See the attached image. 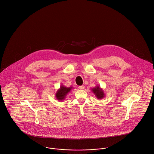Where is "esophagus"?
I'll list each match as a JSON object with an SVG mask.
<instances>
[{
	"instance_id": "obj_1",
	"label": "esophagus",
	"mask_w": 154,
	"mask_h": 154,
	"mask_svg": "<svg viewBox=\"0 0 154 154\" xmlns=\"http://www.w3.org/2000/svg\"><path fill=\"white\" fill-rule=\"evenodd\" d=\"M79 88L80 90H83L85 88V86L84 85H80V86L79 87Z\"/></svg>"
}]
</instances>
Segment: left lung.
<instances>
[{"label":"left lung","instance_id":"left-lung-1","mask_svg":"<svg viewBox=\"0 0 154 154\" xmlns=\"http://www.w3.org/2000/svg\"><path fill=\"white\" fill-rule=\"evenodd\" d=\"M91 91L98 99H102L105 97L104 91L99 85H96L94 88H92Z\"/></svg>","mask_w":154,"mask_h":154}]
</instances>
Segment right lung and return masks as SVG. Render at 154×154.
I'll use <instances>...</instances> for the list:
<instances>
[{"label": "right lung", "instance_id": "add662e5", "mask_svg": "<svg viewBox=\"0 0 154 154\" xmlns=\"http://www.w3.org/2000/svg\"><path fill=\"white\" fill-rule=\"evenodd\" d=\"M72 88V87H67L64 85H61L60 88L58 89L55 94L57 100L58 101H62L65 100L67 95L70 92Z\"/></svg>", "mask_w": 154, "mask_h": 154}]
</instances>
